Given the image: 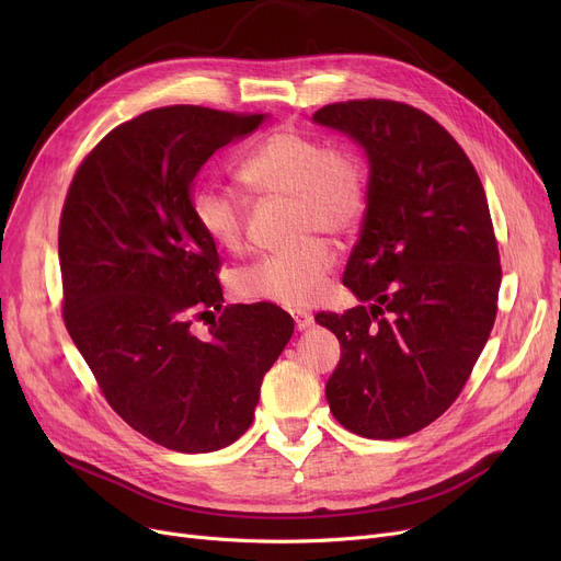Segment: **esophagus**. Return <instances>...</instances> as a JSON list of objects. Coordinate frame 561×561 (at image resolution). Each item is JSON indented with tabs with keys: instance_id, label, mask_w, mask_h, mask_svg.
I'll use <instances>...</instances> for the list:
<instances>
[{
	"instance_id": "esophagus-1",
	"label": "esophagus",
	"mask_w": 561,
	"mask_h": 561,
	"mask_svg": "<svg viewBox=\"0 0 561 561\" xmlns=\"http://www.w3.org/2000/svg\"><path fill=\"white\" fill-rule=\"evenodd\" d=\"M290 316H293V320H296V330H300V332L313 325V316L309 311H300L298 309V311H293Z\"/></svg>"
}]
</instances>
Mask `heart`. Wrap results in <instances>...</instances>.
<instances>
[{
	"label": "heart",
	"instance_id": "heart-1",
	"mask_svg": "<svg viewBox=\"0 0 561 561\" xmlns=\"http://www.w3.org/2000/svg\"><path fill=\"white\" fill-rule=\"evenodd\" d=\"M236 174L259 197L293 199V231L305 241L236 271L233 293L243 300L288 309L313 305L336 265L332 245L313 233L345 239L362 225L368 206L362 165L318 136L279 129L254 147ZM191 206L197 227L216 248L236 252L243 245L248 214L233 193L202 184L193 191Z\"/></svg>",
	"mask_w": 561,
	"mask_h": 561
}]
</instances>
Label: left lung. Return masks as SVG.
<instances>
[{"label":"left lung","mask_w":561,"mask_h":561,"mask_svg":"<svg viewBox=\"0 0 561 561\" xmlns=\"http://www.w3.org/2000/svg\"><path fill=\"white\" fill-rule=\"evenodd\" d=\"M313 123L355 138L368 157V206L343 284L362 300L316 322L341 362L325 396L366 438H402L457 400L497 311V241L480 176L461 145L421 108L350 100Z\"/></svg>","instance_id":"1"}]
</instances>
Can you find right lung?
Returning a JSON list of instances; mask_svg holds the SVG:
<instances>
[{"label":"right lung","instance_id":"add662e5","mask_svg":"<svg viewBox=\"0 0 561 561\" xmlns=\"http://www.w3.org/2000/svg\"><path fill=\"white\" fill-rule=\"evenodd\" d=\"M263 117L191 104L140 113L85 154L66 195V328L115 414L168 450L214 453L245 434L293 334L277 305L222 307L220 256L191 206L197 170ZM214 310L197 337L192 322Z\"/></svg>","mask_w":561,"mask_h":561}]
</instances>
